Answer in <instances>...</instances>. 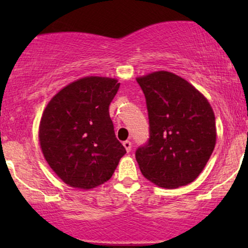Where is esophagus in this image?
I'll list each match as a JSON object with an SVG mask.
<instances>
[{
    "instance_id": "1",
    "label": "esophagus",
    "mask_w": 248,
    "mask_h": 248,
    "mask_svg": "<svg viewBox=\"0 0 248 248\" xmlns=\"http://www.w3.org/2000/svg\"><path fill=\"white\" fill-rule=\"evenodd\" d=\"M123 145L125 147V149H126V151H127V152H130V151H131V148H132V143H131V141H128V140L124 141V142H123Z\"/></svg>"
}]
</instances>
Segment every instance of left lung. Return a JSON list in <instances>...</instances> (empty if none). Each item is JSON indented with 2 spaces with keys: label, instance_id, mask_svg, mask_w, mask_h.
Masks as SVG:
<instances>
[{
  "label": "left lung",
  "instance_id": "obj_1",
  "mask_svg": "<svg viewBox=\"0 0 248 248\" xmlns=\"http://www.w3.org/2000/svg\"><path fill=\"white\" fill-rule=\"evenodd\" d=\"M147 103L149 139L135 151L143 176L176 188L201 174L216 145V118L206 98L167 71L138 78Z\"/></svg>",
  "mask_w": 248,
  "mask_h": 248
}]
</instances>
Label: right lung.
<instances>
[{
    "instance_id": "add662e5",
    "label": "right lung",
    "mask_w": 248,
    "mask_h": 248,
    "mask_svg": "<svg viewBox=\"0 0 248 248\" xmlns=\"http://www.w3.org/2000/svg\"><path fill=\"white\" fill-rule=\"evenodd\" d=\"M118 88L110 78H83L63 88L44 110L40 147L65 184L83 189L104 184L126 154L109 116Z\"/></svg>"
}]
</instances>
